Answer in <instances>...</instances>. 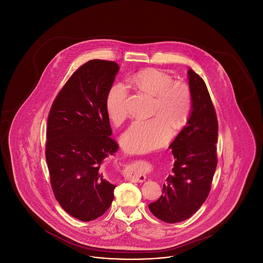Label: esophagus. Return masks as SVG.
I'll use <instances>...</instances> for the list:
<instances>
[{"instance_id":"34e87169","label":"esophagus","mask_w":263,"mask_h":263,"mask_svg":"<svg viewBox=\"0 0 263 263\" xmlns=\"http://www.w3.org/2000/svg\"><path fill=\"white\" fill-rule=\"evenodd\" d=\"M131 180L134 182H144L146 180V176L142 175H134L131 177Z\"/></svg>"}]
</instances>
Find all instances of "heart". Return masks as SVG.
<instances>
[{
	"label": "heart",
	"instance_id": "obj_1",
	"mask_svg": "<svg viewBox=\"0 0 263 263\" xmlns=\"http://www.w3.org/2000/svg\"><path fill=\"white\" fill-rule=\"evenodd\" d=\"M136 88L155 97L149 120L136 121L122 136V145L130 153H146L166 144L187 124L193 109L192 92L187 84L157 69L140 71L131 78ZM105 108L115 125H121L130 115L129 91L123 84L112 85L105 98Z\"/></svg>",
	"mask_w": 263,
	"mask_h": 263
}]
</instances>
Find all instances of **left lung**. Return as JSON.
Returning a JSON list of instances; mask_svg holds the SVG:
<instances>
[{"instance_id": "1", "label": "left lung", "mask_w": 263, "mask_h": 263, "mask_svg": "<svg viewBox=\"0 0 263 263\" xmlns=\"http://www.w3.org/2000/svg\"><path fill=\"white\" fill-rule=\"evenodd\" d=\"M193 109L185 126L170 145L175 161L162 196L149 204L152 214L174 224L184 221L207 199L218 163V120L208 88L200 76L188 70Z\"/></svg>"}]
</instances>
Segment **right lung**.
<instances>
[{"label":"right lung","mask_w":263,"mask_h":263,"mask_svg":"<svg viewBox=\"0 0 263 263\" xmlns=\"http://www.w3.org/2000/svg\"><path fill=\"white\" fill-rule=\"evenodd\" d=\"M119 67L95 59L73 73L51 105L45 157L56 200L72 217L96 220L110 207L116 187L102 175L103 161L119 146L105 98Z\"/></svg>","instance_id":"right-lung-1"}]
</instances>
